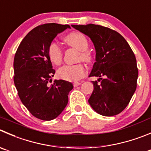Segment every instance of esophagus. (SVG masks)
<instances>
[{"mask_svg":"<svg viewBox=\"0 0 151 151\" xmlns=\"http://www.w3.org/2000/svg\"><path fill=\"white\" fill-rule=\"evenodd\" d=\"M81 82H75V83H74V87H77V86H80V85H81Z\"/></svg>","mask_w":151,"mask_h":151,"instance_id":"1","label":"esophagus"}]
</instances>
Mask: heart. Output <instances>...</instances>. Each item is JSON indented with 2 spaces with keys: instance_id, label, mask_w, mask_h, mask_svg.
Listing matches in <instances>:
<instances>
[{
  "instance_id": "b5f03b06",
  "label": "heart",
  "mask_w": 151,
  "mask_h": 151,
  "mask_svg": "<svg viewBox=\"0 0 151 151\" xmlns=\"http://www.w3.org/2000/svg\"><path fill=\"white\" fill-rule=\"evenodd\" d=\"M63 40L68 46L80 51V59L87 63H90L91 61V55L87 51L88 43L87 38L83 34L77 32H71L64 37ZM48 53L50 60L54 64L60 65L61 63L63 53L60 46L58 43H51L49 46ZM86 68L82 63L64 65L58 70V75L60 78L70 81H77L83 78L86 75Z\"/></svg>"
}]
</instances>
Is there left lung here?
<instances>
[{"mask_svg": "<svg viewBox=\"0 0 151 151\" xmlns=\"http://www.w3.org/2000/svg\"><path fill=\"white\" fill-rule=\"evenodd\" d=\"M71 26L90 37L96 50V62L89 77L99 78L92 81L89 104L102 116L119 114L137 88L138 68L132 49L120 34L109 28L95 24Z\"/></svg>", "mask_w": 151, "mask_h": 151, "instance_id": "left-lung-1", "label": "left lung"}]
</instances>
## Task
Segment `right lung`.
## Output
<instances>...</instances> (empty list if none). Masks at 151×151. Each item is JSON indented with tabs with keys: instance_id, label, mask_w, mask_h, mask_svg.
Segmentation results:
<instances>
[{
	"instance_id": "right-lung-1",
	"label": "right lung",
	"mask_w": 151,
	"mask_h": 151,
	"mask_svg": "<svg viewBox=\"0 0 151 151\" xmlns=\"http://www.w3.org/2000/svg\"><path fill=\"white\" fill-rule=\"evenodd\" d=\"M68 25L46 23L37 26L26 35L14 58V83L22 103L37 119L45 121L58 117L68 102L72 83L55 80L49 58V45Z\"/></svg>"
}]
</instances>
